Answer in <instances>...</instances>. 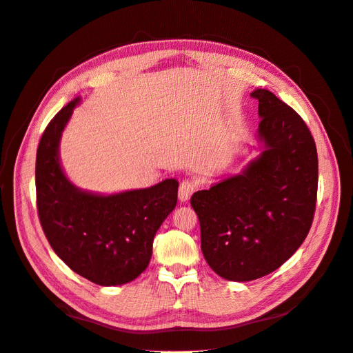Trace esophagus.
I'll list each match as a JSON object with an SVG mask.
<instances>
[{"mask_svg":"<svg viewBox=\"0 0 353 353\" xmlns=\"http://www.w3.org/2000/svg\"><path fill=\"white\" fill-rule=\"evenodd\" d=\"M196 188H197V184L194 183L193 179H188V178H187V179L181 181L179 190H178V197H179V200L183 201V203L188 201V200L191 199V196H193Z\"/></svg>","mask_w":353,"mask_h":353,"instance_id":"esophagus-1","label":"esophagus"}]
</instances>
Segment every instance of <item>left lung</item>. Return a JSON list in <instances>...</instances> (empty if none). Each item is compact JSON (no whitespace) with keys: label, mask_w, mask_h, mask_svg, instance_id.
<instances>
[{"label":"left lung","mask_w":353,"mask_h":353,"mask_svg":"<svg viewBox=\"0 0 353 353\" xmlns=\"http://www.w3.org/2000/svg\"><path fill=\"white\" fill-rule=\"evenodd\" d=\"M250 95L259 101L258 154L191 197L206 262L239 283L275 271L301 248L318 187L316 147L302 117L268 90Z\"/></svg>","instance_id":"8db88e82"}]
</instances>
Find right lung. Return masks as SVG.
<instances>
[{"instance_id": "right-lung-1", "label": "right lung", "mask_w": 353, "mask_h": 353, "mask_svg": "<svg viewBox=\"0 0 353 353\" xmlns=\"http://www.w3.org/2000/svg\"><path fill=\"white\" fill-rule=\"evenodd\" d=\"M77 97L46 128L37 152V203L42 230L69 268L99 285L135 280L152 259L157 230L176 206L178 181L100 194L74 185L60 162V141Z\"/></svg>"}]
</instances>
